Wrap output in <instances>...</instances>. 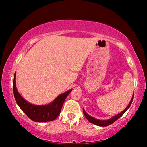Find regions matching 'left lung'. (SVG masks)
Wrapping results in <instances>:
<instances>
[{"mask_svg": "<svg viewBox=\"0 0 147 147\" xmlns=\"http://www.w3.org/2000/svg\"><path fill=\"white\" fill-rule=\"evenodd\" d=\"M134 92L133 94V96H132V98H131V100L130 101V102L129 103V104L128 105V106H127L126 108H125V109H124L122 111V112L120 113L117 115H115V116L111 118V119H108V120H99V119H95L94 117H92L90 116L89 115H88L87 113H86L85 109H84V108L83 109V113L85 115V117L86 118V119L88 120V121L91 123H92L96 125V126H109V125L113 123L115 121H116L117 120H118L119 119L120 117H121L122 115H124V113L127 110L129 109V107H130V105L132 103V101H133V98H134Z\"/></svg>", "mask_w": 147, "mask_h": 147, "instance_id": "8db88e82", "label": "left lung"}]
</instances>
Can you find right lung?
Returning a JSON list of instances; mask_svg holds the SVG:
<instances>
[{
  "mask_svg": "<svg viewBox=\"0 0 147 147\" xmlns=\"http://www.w3.org/2000/svg\"><path fill=\"white\" fill-rule=\"evenodd\" d=\"M72 89L61 94L51 103L47 105H34L25 100L19 93L16 85V73L13 78V94L16 103L21 109L32 121L37 122H45L54 121L59 116L62 105Z\"/></svg>",
  "mask_w": 147,
  "mask_h": 147,
  "instance_id": "obj_1",
  "label": "right lung"
}]
</instances>
